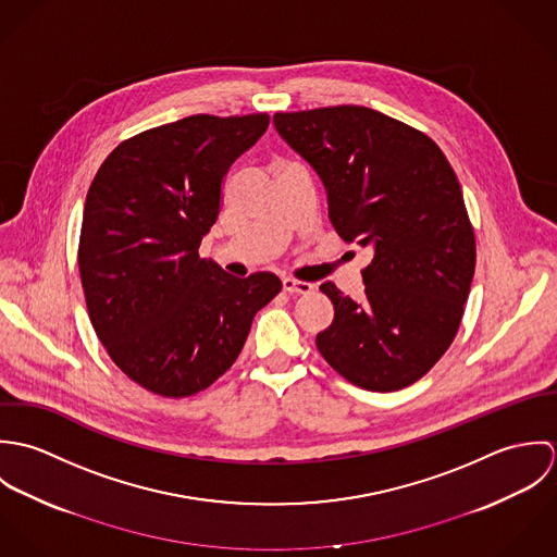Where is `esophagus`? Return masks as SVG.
<instances>
[{"mask_svg": "<svg viewBox=\"0 0 557 557\" xmlns=\"http://www.w3.org/2000/svg\"><path fill=\"white\" fill-rule=\"evenodd\" d=\"M283 289L289 292V294H311L315 289V285L305 283V281H296L292 276H285L283 278Z\"/></svg>", "mask_w": 557, "mask_h": 557, "instance_id": "obj_1", "label": "esophagus"}]
</instances>
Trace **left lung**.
I'll list each match as a JSON object with an SVG mask.
<instances>
[{"instance_id":"8db88e82","label":"left lung","mask_w":557,"mask_h":557,"mask_svg":"<svg viewBox=\"0 0 557 557\" xmlns=\"http://www.w3.org/2000/svg\"><path fill=\"white\" fill-rule=\"evenodd\" d=\"M274 126L318 171L336 234L373 250L362 302L330 281L319 287L334 305L319 354L364 391L411 386L457 336L476 268L450 162L431 137L369 107L274 113Z\"/></svg>"}]
</instances>
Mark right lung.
Listing matches in <instances>:
<instances>
[{
    "mask_svg": "<svg viewBox=\"0 0 557 557\" xmlns=\"http://www.w3.org/2000/svg\"><path fill=\"white\" fill-rule=\"evenodd\" d=\"M270 124L268 113L190 115L122 141L83 210L87 313L111 360L160 397H190L234 362L281 278H236L199 257L223 180Z\"/></svg>",
    "mask_w": 557,
    "mask_h": 557,
    "instance_id": "add662e5",
    "label": "right lung"
}]
</instances>
